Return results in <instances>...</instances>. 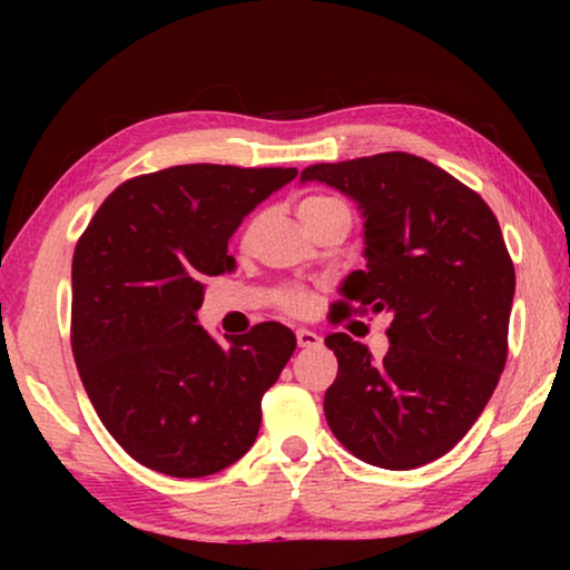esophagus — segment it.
<instances>
[{"mask_svg":"<svg viewBox=\"0 0 570 570\" xmlns=\"http://www.w3.org/2000/svg\"><path fill=\"white\" fill-rule=\"evenodd\" d=\"M295 340H298V347H318L322 345V337L311 330H298L295 332Z\"/></svg>","mask_w":570,"mask_h":570,"instance_id":"esophagus-1","label":"esophagus"}]
</instances>
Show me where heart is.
Instances as JSON below:
<instances>
[{
	"instance_id": "heart-1",
	"label": "heart",
	"mask_w": 570,
	"mask_h": 570,
	"mask_svg": "<svg viewBox=\"0 0 570 570\" xmlns=\"http://www.w3.org/2000/svg\"><path fill=\"white\" fill-rule=\"evenodd\" d=\"M334 209H347V207L342 205L340 199L324 197V194H314V197H306V199L301 202V205H298V217H301V223L306 225L308 220H316V217H322L326 213H334ZM285 306L291 308V311H301L303 306H306V298H303L301 293H291V295H287Z\"/></svg>"
}]
</instances>
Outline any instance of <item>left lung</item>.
<instances>
[{"label":"left lung","mask_w":570,"mask_h":570,"mask_svg":"<svg viewBox=\"0 0 570 570\" xmlns=\"http://www.w3.org/2000/svg\"><path fill=\"white\" fill-rule=\"evenodd\" d=\"M306 181L365 220V269L342 279L334 322L353 308L392 316L381 361L345 332L324 340L340 363L326 423L363 462L415 470L464 439L501 379L517 291L501 225L478 191L410 153L318 163Z\"/></svg>","instance_id":"8db88e82"}]
</instances>
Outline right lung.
I'll use <instances>...</instances> for the list:
<instances>
[{
	"mask_svg": "<svg viewBox=\"0 0 570 570\" xmlns=\"http://www.w3.org/2000/svg\"><path fill=\"white\" fill-rule=\"evenodd\" d=\"M295 168L191 163L124 181L72 259V353L106 431L170 478L238 462L262 425V396L295 350L277 322L220 345L197 324L205 279L233 269L244 217Z\"/></svg>",
	"mask_w": 570,
	"mask_h": 570,
	"instance_id": "add662e5",
	"label": "right lung"
}]
</instances>
